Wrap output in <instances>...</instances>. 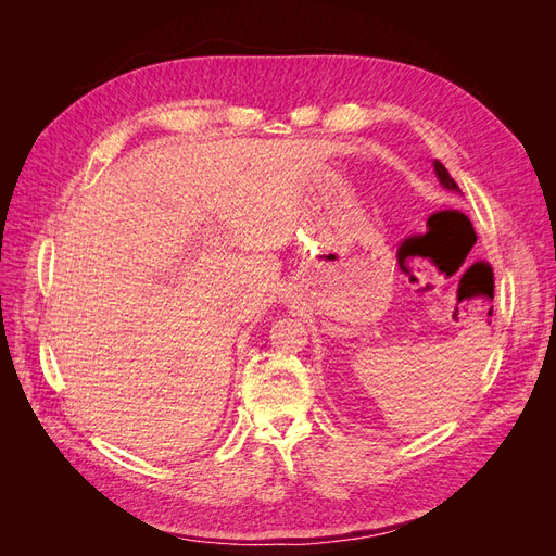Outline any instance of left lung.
<instances>
[{
  "mask_svg": "<svg viewBox=\"0 0 556 556\" xmlns=\"http://www.w3.org/2000/svg\"><path fill=\"white\" fill-rule=\"evenodd\" d=\"M433 169H435V174H439L441 182L445 185V188H447V190H454V192H462V190H459V185H457V182H454V178H452V176L447 174V169H445V166H443V164H441L439 160H435V162H433Z\"/></svg>",
  "mask_w": 556,
  "mask_h": 556,
  "instance_id": "1",
  "label": "left lung"
}]
</instances>
